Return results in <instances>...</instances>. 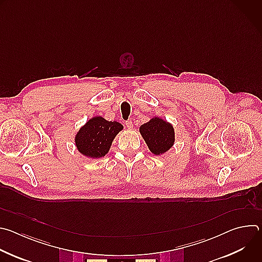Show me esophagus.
<instances>
[{"instance_id":"34e87169","label":"esophagus","mask_w":262,"mask_h":262,"mask_svg":"<svg viewBox=\"0 0 262 262\" xmlns=\"http://www.w3.org/2000/svg\"><path fill=\"white\" fill-rule=\"evenodd\" d=\"M125 126H126L128 129H132V128H133V122H132V120L126 121V122H125Z\"/></svg>"}]
</instances>
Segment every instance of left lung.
<instances>
[{
  "mask_svg": "<svg viewBox=\"0 0 262 262\" xmlns=\"http://www.w3.org/2000/svg\"><path fill=\"white\" fill-rule=\"evenodd\" d=\"M149 150L155 156H162L172 148L175 142L173 124L167 120L155 116L139 128Z\"/></svg>",
  "mask_w": 262,
  "mask_h": 262,
  "instance_id": "obj_1",
  "label": "left lung"
}]
</instances>
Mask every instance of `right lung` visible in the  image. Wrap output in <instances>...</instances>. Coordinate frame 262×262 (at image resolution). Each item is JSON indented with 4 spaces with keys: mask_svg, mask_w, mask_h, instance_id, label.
Instances as JSON below:
<instances>
[{
    "mask_svg": "<svg viewBox=\"0 0 262 262\" xmlns=\"http://www.w3.org/2000/svg\"><path fill=\"white\" fill-rule=\"evenodd\" d=\"M123 129L117 121H107L101 116L90 118L76 134L74 144L86 158L100 159L108 151L116 136Z\"/></svg>",
    "mask_w": 262,
    "mask_h": 262,
    "instance_id": "1",
    "label": "right lung"
}]
</instances>
